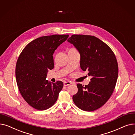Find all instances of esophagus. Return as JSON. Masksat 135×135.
<instances>
[{
	"mask_svg": "<svg viewBox=\"0 0 135 135\" xmlns=\"http://www.w3.org/2000/svg\"><path fill=\"white\" fill-rule=\"evenodd\" d=\"M72 84V83L71 81H65L63 83V85H64V86H68Z\"/></svg>",
	"mask_w": 135,
	"mask_h": 135,
	"instance_id": "34e87169",
	"label": "esophagus"
}]
</instances>
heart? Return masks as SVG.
Returning a JSON list of instances; mask_svg holds the SVG:
<instances>
[{
    "label": "heart",
    "mask_w": 135,
    "mask_h": 135,
    "mask_svg": "<svg viewBox=\"0 0 135 135\" xmlns=\"http://www.w3.org/2000/svg\"><path fill=\"white\" fill-rule=\"evenodd\" d=\"M69 51H76V50L75 49H74V48H71V49H69Z\"/></svg>",
    "instance_id": "b5f03b06"
}]
</instances>
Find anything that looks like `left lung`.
<instances>
[{
    "mask_svg": "<svg viewBox=\"0 0 135 135\" xmlns=\"http://www.w3.org/2000/svg\"><path fill=\"white\" fill-rule=\"evenodd\" d=\"M67 41L80 55V68L92 78L87 85L78 84L73 95L75 104L81 110L91 112L101 107L111 96L118 76L116 57L107 44L92 35L74 34Z\"/></svg>",
    "mask_w": 135,
    "mask_h": 135,
    "instance_id": "1",
    "label": "left lung"
}]
</instances>
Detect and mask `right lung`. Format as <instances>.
Wrapping results in <instances>:
<instances>
[{
	"mask_svg": "<svg viewBox=\"0 0 135 135\" xmlns=\"http://www.w3.org/2000/svg\"><path fill=\"white\" fill-rule=\"evenodd\" d=\"M68 34L43 36L30 42L19 56L16 65V79L20 94L27 103L39 110L55 103L63 83L46 80L49 69L54 67L53 54Z\"/></svg>",
	"mask_w": 135,
	"mask_h": 135,
	"instance_id": "add662e5",
	"label": "right lung"
}]
</instances>
